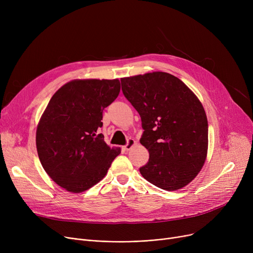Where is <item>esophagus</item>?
Returning <instances> with one entry per match:
<instances>
[{"label":"esophagus","mask_w":253,"mask_h":253,"mask_svg":"<svg viewBox=\"0 0 253 253\" xmlns=\"http://www.w3.org/2000/svg\"><path fill=\"white\" fill-rule=\"evenodd\" d=\"M136 143V141L133 138H128L127 139V143L124 145V150L125 151H129L133 145Z\"/></svg>","instance_id":"34e87169"}]
</instances>
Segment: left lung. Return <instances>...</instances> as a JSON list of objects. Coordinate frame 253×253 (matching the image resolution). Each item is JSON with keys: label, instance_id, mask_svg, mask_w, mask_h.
Listing matches in <instances>:
<instances>
[{"label": "left lung", "instance_id": "obj_1", "mask_svg": "<svg viewBox=\"0 0 253 253\" xmlns=\"http://www.w3.org/2000/svg\"><path fill=\"white\" fill-rule=\"evenodd\" d=\"M122 91L141 119L140 143L150 154L139 168L156 187L176 191L204 165L208 123L200 100L182 81L163 72L121 79Z\"/></svg>", "mask_w": 253, "mask_h": 253}]
</instances>
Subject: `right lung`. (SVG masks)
Wrapping results in <instances>:
<instances>
[{"label":"right lung","instance_id":"right-lung-1","mask_svg":"<svg viewBox=\"0 0 253 253\" xmlns=\"http://www.w3.org/2000/svg\"><path fill=\"white\" fill-rule=\"evenodd\" d=\"M120 89L118 79L74 80L50 99L37 128V151L47 174L66 191L82 193L99 182L121 153L99 133L102 112Z\"/></svg>","mask_w":253,"mask_h":253}]
</instances>
